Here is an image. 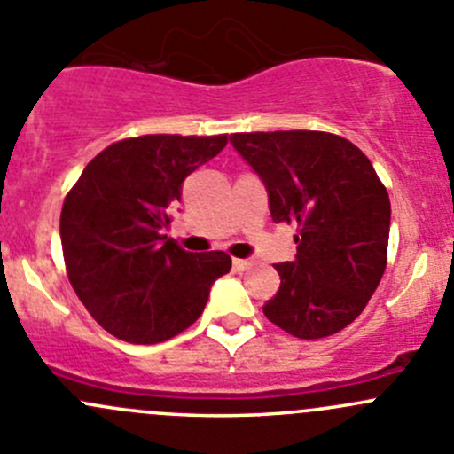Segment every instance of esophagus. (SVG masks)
Here are the masks:
<instances>
[{"label":"esophagus","instance_id":"1","mask_svg":"<svg viewBox=\"0 0 454 454\" xmlns=\"http://www.w3.org/2000/svg\"><path fill=\"white\" fill-rule=\"evenodd\" d=\"M232 268H235L237 272H244V270L250 268V261H246V259H232Z\"/></svg>","mask_w":454,"mask_h":454}]
</instances>
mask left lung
Here are the masks:
<instances>
[{"mask_svg": "<svg viewBox=\"0 0 454 454\" xmlns=\"http://www.w3.org/2000/svg\"><path fill=\"white\" fill-rule=\"evenodd\" d=\"M231 145L268 191L274 223L299 222L294 261L263 314L303 340L354 323L387 268L391 201L367 155L323 131L232 134Z\"/></svg>", "mask_w": 454, "mask_h": 454, "instance_id": "obj_1", "label": "left lung"}]
</instances>
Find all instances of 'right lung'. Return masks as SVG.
Instances as JSON below:
<instances>
[{
	"label": "right lung",
	"mask_w": 454,
	"mask_h": 454,
	"mask_svg": "<svg viewBox=\"0 0 454 454\" xmlns=\"http://www.w3.org/2000/svg\"><path fill=\"white\" fill-rule=\"evenodd\" d=\"M226 136H140L100 151L61 210L70 283L112 336L155 345L200 318L231 256L186 253L164 228L186 177L226 146Z\"/></svg>",
	"instance_id": "right-lung-1"
}]
</instances>
